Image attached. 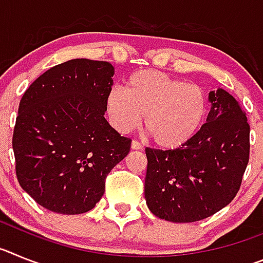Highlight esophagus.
I'll use <instances>...</instances> for the list:
<instances>
[{
  "label": "esophagus",
  "mask_w": 263,
  "mask_h": 263,
  "mask_svg": "<svg viewBox=\"0 0 263 263\" xmlns=\"http://www.w3.org/2000/svg\"><path fill=\"white\" fill-rule=\"evenodd\" d=\"M132 148H133V150H141V148H142V145H141L138 141H136V139H134L133 142H132Z\"/></svg>",
  "instance_id": "1"
}]
</instances>
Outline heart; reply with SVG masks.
<instances>
[{
    "label": "heart",
    "instance_id": "obj_1",
    "mask_svg": "<svg viewBox=\"0 0 263 263\" xmlns=\"http://www.w3.org/2000/svg\"><path fill=\"white\" fill-rule=\"evenodd\" d=\"M111 125L127 133L145 116V129L162 148H178L200 130L206 115L203 88L155 69L137 71L127 78L125 90L113 88L105 100Z\"/></svg>",
    "mask_w": 263,
    "mask_h": 263
}]
</instances>
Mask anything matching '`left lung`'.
I'll list each match as a JSON object with an SVG mask.
<instances>
[{
  "label": "left lung",
  "mask_w": 263,
  "mask_h": 263,
  "mask_svg": "<svg viewBox=\"0 0 263 263\" xmlns=\"http://www.w3.org/2000/svg\"><path fill=\"white\" fill-rule=\"evenodd\" d=\"M208 100L206 122L190 142L164 152L146 148V204L167 221L210 217L240 190L250 150L246 113L221 88L210 92Z\"/></svg>",
  "instance_id": "left-lung-1"
}]
</instances>
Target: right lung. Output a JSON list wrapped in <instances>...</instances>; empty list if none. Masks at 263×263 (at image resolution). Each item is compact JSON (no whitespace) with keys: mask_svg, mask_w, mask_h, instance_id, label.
Segmentation results:
<instances>
[{"mask_svg":"<svg viewBox=\"0 0 263 263\" xmlns=\"http://www.w3.org/2000/svg\"><path fill=\"white\" fill-rule=\"evenodd\" d=\"M110 63L72 59L39 76L21 99L13 134L21 187L46 210L79 215L95 208L106 175L130 141L105 120Z\"/></svg>","mask_w":263,"mask_h":263,"instance_id":"obj_1","label":"right lung"}]
</instances>
